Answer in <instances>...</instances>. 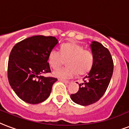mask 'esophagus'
Here are the masks:
<instances>
[{"mask_svg":"<svg viewBox=\"0 0 129 129\" xmlns=\"http://www.w3.org/2000/svg\"><path fill=\"white\" fill-rule=\"evenodd\" d=\"M59 80L61 81V82H64V83H66V84H69V83H70V81H67V80H63V79H59Z\"/></svg>","mask_w":129,"mask_h":129,"instance_id":"1","label":"esophagus"}]
</instances>
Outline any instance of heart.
Returning a JSON list of instances; mask_svg holds the SVG:
<instances>
[{
    "instance_id": "heart-1",
    "label": "heart",
    "mask_w": 129,
    "mask_h": 129,
    "mask_svg": "<svg viewBox=\"0 0 129 129\" xmlns=\"http://www.w3.org/2000/svg\"><path fill=\"white\" fill-rule=\"evenodd\" d=\"M67 68L55 70L54 76L59 79H70L77 73L83 75L90 71L94 61L93 53L88 49H84L82 45L76 43H68L61 46V52L53 49L49 55V63L53 69L64 64Z\"/></svg>"
}]
</instances>
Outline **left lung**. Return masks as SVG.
I'll return each instance as SVG.
<instances>
[{
    "instance_id": "1",
    "label": "left lung",
    "mask_w": 129,
    "mask_h": 129,
    "mask_svg": "<svg viewBox=\"0 0 129 129\" xmlns=\"http://www.w3.org/2000/svg\"><path fill=\"white\" fill-rule=\"evenodd\" d=\"M91 49L94 57L93 64L88 74L79 84V90L71 94V100L81 106H88L101 99L106 93L110 82L114 63L107 48L100 43L93 41Z\"/></svg>"
}]
</instances>
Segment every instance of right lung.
I'll return each instance as SVG.
<instances>
[{
	"mask_svg": "<svg viewBox=\"0 0 129 129\" xmlns=\"http://www.w3.org/2000/svg\"><path fill=\"white\" fill-rule=\"evenodd\" d=\"M57 44L53 36H33L17 43L11 50L8 79L13 90L23 102L40 104L49 97L57 79L43 74L51 72L49 55Z\"/></svg>",
	"mask_w": 129,
	"mask_h": 129,
	"instance_id": "obj_1",
	"label": "right lung"
}]
</instances>
